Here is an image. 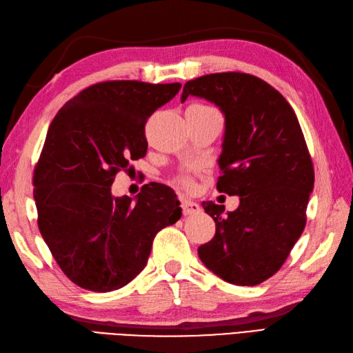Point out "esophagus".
I'll list each match as a JSON object with an SVG mask.
<instances>
[{"label": "esophagus", "mask_w": 353, "mask_h": 353, "mask_svg": "<svg viewBox=\"0 0 353 353\" xmlns=\"http://www.w3.org/2000/svg\"><path fill=\"white\" fill-rule=\"evenodd\" d=\"M181 208H183L184 215H196L200 212V206L196 202H192V200H187V199L181 202Z\"/></svg>", "instance_id": "obj_1"}]
</instances>
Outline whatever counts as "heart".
<instances>
[{
  "label": "heart",
  "mask_w": 353,
  "mask_h": 353,
  "mask_svg": "<svg viewBox=\"0 0 353 353\" xmlns=\"http://www.w3.org/2000/svg\"><path fill=\"white\" fill-rule=\"evenodd\" d=\"M176 183H178L181 187H184V188H192V187H193V181H192V178H190L188 175H181V176H178V178H176Z\"/></svg>",
  "instance_id": "heart-1"
}]
</instances>
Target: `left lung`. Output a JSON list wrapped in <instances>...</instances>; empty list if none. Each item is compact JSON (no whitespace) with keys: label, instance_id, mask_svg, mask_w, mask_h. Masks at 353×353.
<instances>
[{"label":"left lung","instance_id":"left-lung-1","mask_svg":"<svg viewBox=\"0 0 353 353\" xmlns=\"http://www.w3.org/2000/svg\"><path fill=\"white\" fill-rule=\"evenodd\" d=\"M188 97L223 111L216 188L241 199L233 212L202 203L214 218L215 236L199 246V259L225 282L254 287L282 268L306 225L315 172L299 119L278 90L245 72L190 80L181 101Z\"/></svg>","mask_w":353,"mask_h":353}]
</instances>
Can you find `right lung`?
Returning a JSON list of instances; mask_svg holds the SVG:
<instances>
[{
  "label": "right lung",
  "mask_w": 353,
  "mask_h": 353,
  "mask_svg": "<svg viewBox=\"0 0 353 353\" xmlns=\"http://www.w3.org/2000/svg\"><path fill=\"white\" fill-rule=\"evenodd\" d=\"M179 83L116 80L93 84L56 114L34 170L38 228L66 278L108 292L145 268L154 236L181 218L172 188L147 185L135 202L111 185L147 154L145 123Z\"/></svg>",
  "instance_id": "add662e5"
}]
</instances>
